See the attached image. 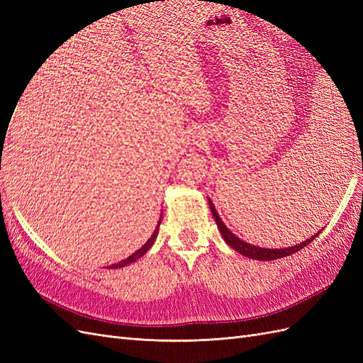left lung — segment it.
I'll use <instances>...</instances> for the list:
<instances>
[{"label":"left lung","instance_id":"obj_1","mask_svg":"<svg viewBox=\"0 0 363 363\" xmlns=\"http://www.w3.org/2000/svg\"><path fill=\"white\" fill-rule=\"evenodd\" d=\"M208 206H211V211H212V215H213V218H215V221H216V225H218V228H219V232H221V235H223V238H224V240L225 242L232 247L233 250H236L239 255H242V256H245V257H250V259H256V260H276V259H281V257H286V256H291V255H294V252H296V251H300L301 248H304L306 245H309L312 240L320 235L321 232H318L316 235H313L312 238H309V239H306L304 242H301V244H298V245H294V247H289V248H260V247H256V245H251V244H248V242H244L242 239H239L238 236H235L232 232H230V230L225 227V224L221 221V218H219V215H218V212H216V208H215V206H213V203L208 200Z\"/></svg>","mask_w":363,"mask_h":363}]
</instances>
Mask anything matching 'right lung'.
<instances>
[{"instance_id": "add662e5", "label": "right lung", "mask_w": 363, "mask_h": 363, "mask_svg": "<svg viewBox=\"0 0 363 363\" xmlns=\"http://www.w3.org/2000/svg\"><path fill=\"white\" fill-rule=\"evenodd\" d=\"M159 225H160V221L157 223V227H156V230H155V233L151 235V238L147 240V242L142 245L136 252H133V255H131L130 257H127L125 260H121V262H118V263H115V265H111L108 267V269H115V268H123V267H125V265H128V263H133V262H136L138 259H140L142 256L145 255V252L151 248V245L155 244V240H156V238H157V233H159Z\"/></svg>"}]
</instances>
